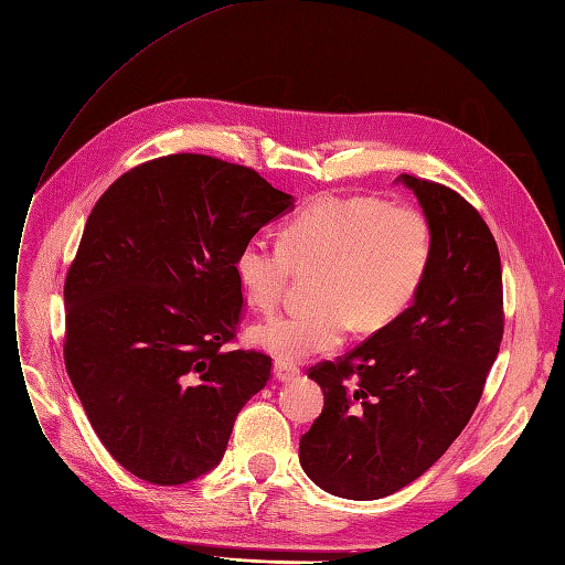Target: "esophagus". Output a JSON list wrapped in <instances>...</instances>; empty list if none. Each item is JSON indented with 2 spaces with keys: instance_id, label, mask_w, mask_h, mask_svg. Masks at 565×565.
<instances>
[{
  "instance_id": "34e87169",
  "label": "esophagus",
  "mask_w": 565,
  "mask_h": 565,
  "mask_svg": "<svg viewBox=\"0 0 565 565\" xmlns=\"http://www.w3.org/2000/svg\"><path fill=\"white\" fill-rule=\"evenodd\" d=\"M275 377L279 382H294V380L300 377V369L294 366V363H288V361H277L275 363Z\"/></svg>"
}]
</instances>
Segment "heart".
<instances>
[{
    "instance_id": "1",
    "label": "heart",
    "mask_w": 565,
    "mask_h": 565,
    "mask_svg": "<svg viewBox=\"0 0 565 565\" xmlns=\"http://www.w3.org/2000/svg\"><path fill=\"white\" fill-rule=\"evenodd\" d=\"M427 217L375 199L321 196L281 227L279 244L246 242L234 258L250 307L269 312L294 271H315L309 312L277 315L253 326L250 340L281 361L340 348L350 326L380 331L402 317L431 263Z\"/></svg>"
}]
</instances>
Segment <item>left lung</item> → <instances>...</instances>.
Here are the masks:
<instances>
[{"mask_svg":"<svg viewBox=\"0 0 565 565\" xmlns=\"http://www.w3.org/2000/svg\"><path fill=\"white\" fill-rule=\"evenodd\" d=\"M431 230L413 305L350 354L309 369L323 411L300 436V465L326 493L377 500L441 458L475 413L504 333L498 244L455 190L398 175Z\"/></svg>","mask_w":565,"mask_h":565,"instance_id":"8db88e82","label":"left lung"}]
</instances>
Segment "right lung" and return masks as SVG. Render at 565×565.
<instances>
[{
  "label": "right lung",
  "instance_id": "obj_1",
  "mask_svg": "<svg viewBox=\"0 0 565 565\" xmlns=\"http://www.w3.org/2000/svg\"><path fill=\"white\" fill-rule=\"evenodd\" d=\"M294 209L248 167L169 154L117 178L65 277V369L90 427L134 477L194 481L223 460L271 359L223 348L242 319L234 258Z\"/></svg>",
  "mask_w": 565,
  "mask_h": 565
}]
</instances>
